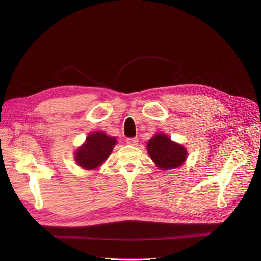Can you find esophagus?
I'll return each mask as SVG.
<instances>
[{
    "label": "esophagus",
    "instance_id": "esophagus-1",
    "mask_svg": "<svg viewBox=\"0 0 261 261\" xmlns=\"http://www.w3.org/2000/svg\"><path fill=\"white\" fill-rule=\"evenodd\" d=\"M126 143H127L130 146H135L138 143V138L137 137H129V138L126 139Z\"/></svg>",
    "mask_w": 261,
    "mask_h": 261
}]
</instances>
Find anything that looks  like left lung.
Here are the masks:
<instances>
[{"label":"left lung","mask_w":261,"mask_h":261,"mask_svg":"<svg viewBox=\"0 0 261 261\" xmlns=\"http://www.w3.org/2000/svg\"><path fill=\"white\" fill-rule=\"evenodd\" d=\"M148 153L154 163L162 170L178 168L184 163L187 151L183 146L173 143L169 136L158 134L148 141Z\"/></svg>","instance_id":"left-lung-1"}]
</instances>
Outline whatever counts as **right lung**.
<instances>
[{
    "label": "right lung",
    "mask_w": 261,
    "mask_h": 261,
    "mask_svg": "<svg viewBox=\"0 0 261 261\" xmlns=\"http://www.w3.org/2000/svg\"><path fill=\"white\" fill-rule=\"evenodd\" d=\"M116 139L107 136L103 132L92 133L86 138V143L76 152L77 163L87 170L99 167L111 154Z\"/></svg>",
    "instance_id": "obj_1"
}]
</instances>
